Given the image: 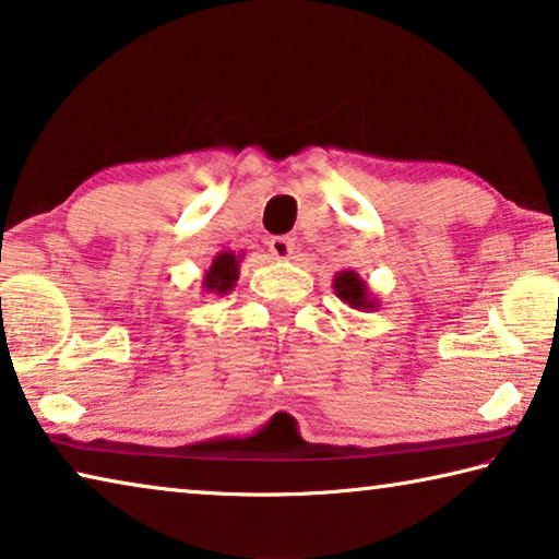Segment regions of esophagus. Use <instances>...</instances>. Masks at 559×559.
Masks as SVG:
<instances>
[{
	"mask_svg": "<svg viewBox=\"0 0 559 559\" xmlns=\"http://www.w3.org/2000/svg\"><path fill=\"white\" fill-rule=\"evenodd\" d=\"M295 240L292 237H272L270 240V252L274 254L277 260H289L292 254H295Z\"/></svg>",
	"mask_w": 559,
	"mask_h": 559,
	"instance_id": "34e87169",
	"label": "esophagus"
}]
</instances>
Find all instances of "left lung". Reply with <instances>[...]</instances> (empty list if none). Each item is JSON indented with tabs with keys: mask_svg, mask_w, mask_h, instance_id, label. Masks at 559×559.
I'll use <instances>...</instances> for the list:
<instances>
[{
	"mask_svg": "<svg viewBox=\"0 0 559 559\" xmlns=\"http://www.w3.org/2000/svg\"><path fill=\"white\" fill-rule=\"evenodd\" d=\"M334 292H336V297H340L342 301H346V305H349L352 309H377L379 307V299H377V295H373V292L369 289V285H366V280H361L359 277V272H354V270H344V272H336V277H334Z\"/></svg>",
	"mask_w": 559,
	"mask_h": 559,
	"instance_id": "left-lung-1",
	"label": "left lung"
}]
</instances>
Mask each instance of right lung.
Returning <instances> with one entry per match:
<instances>
[{
  "instance_id": "1",
  "label": "right lung",
  "mask_w": 559,
  "mask_h": 559,
  "mask_svg": "<svg viewBox=\"0 0 559 559\" xmlns=\"http://www.w3.org/2000/svg\"><path fill=\"white\" fill-rule=\"evenodd\" d=\"M240 252H217L203 277V292H207V295H227V292H233L237 277H240Z\"/></svg>"
}]
</instances>
